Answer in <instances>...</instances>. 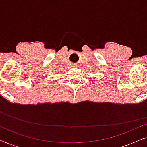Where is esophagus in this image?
Returning <instances> with one entry per match:
<instances>
[{
	"label": "esophagus",
	"instance_id": "obj_1",
	"mask_svg": "<svg viewBox=\"0 0 147 147\" xmlns=\"http://www.w3.org/2000/svg\"><path fill=\"white\" fill-rule=\"evenodd\" d=\"M78 66L79 65H78V64H74L73 65V67H78Z\"/></svg>",
	"mask_w": 147,
	"mask_h": 147
}]
</instances>
